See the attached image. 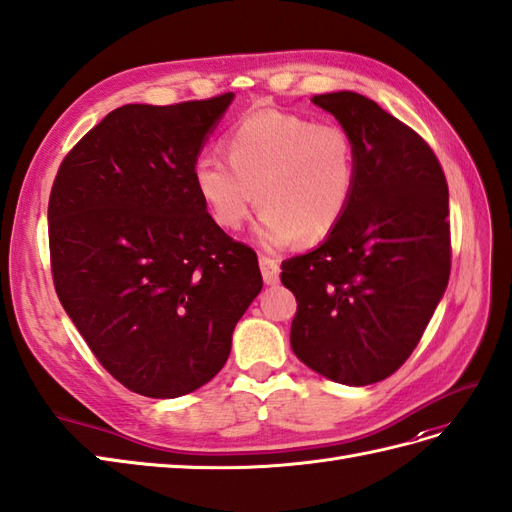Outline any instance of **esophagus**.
I'll use <instances>...</instances> for the list:
<instances>
[{
	"label": "esophagus",
	"instance_id": "obj_1",
	"mask_svg": "<svg viewBox=\"0 0 512 512\" xmlns=\"http://www.w3.org/2000/svg\"><path fill=\"white\" fill-rule=\"evenodd\" d=\"M259 268H261V277H264V281L268 285L279 283L281 268H279V261L277 259L268 257V255H259Z\"/></svg>",
	"mask_w": 512,
	"mask_h": 512
}]
</instances>
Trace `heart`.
Segmentation results:
<instances>
[{
	"label": "heart",
	"mask_w": 512,
	"mask_h": 512,
	"mask_svg": "<svg viewBox=\"0 0 512 512\" xmlns=\"http://www.w3.org/2000/svg\"><path fill=\"white\" fill-rule=\"evenodd\" d=\"M222 151L229 166L212 155L192 166L194 190L220 229H240L255 201L266 246L320 242L344 220L357 186V153L342 125L259 110L229 131Z\"/></svg>",
	"instance_id": "1"
}]
</instances>
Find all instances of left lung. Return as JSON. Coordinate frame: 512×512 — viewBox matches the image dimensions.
I'll return each mask as SVG.
<instances>
[{
	"label": "left lung",
	"mask_w": 512,
	"mask_h": 512,
	"mask_svg": "<svg viewBox=\"0 0 512 512\" xmlns=\"http://www.w3.org/2000/svg\"><path fill=\"white\" fill-rule=\"evenodd\" d=\"M311 101L350 134L357 186L329 238L281 264L298 303L290 342L313 372L363 387L411 357L448 287V181L428 142L376 101L350 90Z\"/></svg>",
	"instance_id": "obj_1"
}]
</instances>
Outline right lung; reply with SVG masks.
<instances>
[{
    "mask_svg": "<svg viewBox=\"0 0 512 512\" xmlns=\"http://www.w3.org/2000/svg\"><path fill=\"white\" fill-rule=\"evenodd\" d=\"M231 99L116 108L51 186L56 294L97 361L140 396L179 398L212 381L264 285L253 248L209 218L192 183Z\"/></svg>",
    "mask_w": 512,
    "mask_h": 512,
    "instance_id": "right-lung-1",
    "label": "right lung"
}]
</instances>
